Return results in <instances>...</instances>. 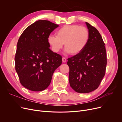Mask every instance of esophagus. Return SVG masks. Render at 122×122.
<instances>
[{
	"instance_id": "1",
	"label": "esophagus",
	"mask_w": 122,
	"mask_h": 122,
	"mask_svg": "<svg viewBox=\"0 0 122 122\" xmlns=\"http://www.w3.org/2000/svg\"><path fill=\"white\" fill-rule=\"evenodd\" d=\"M62 62L63 63H65L66 62V59L64 57H63L62 58Z\"/></svg>"
}]
</instances>
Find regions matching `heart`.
I'll return each instance as SVG.
<instances>
[{"label":"heart","instance_id":"b5f03b06","mask_svg":"<svg viewBox=\"0 0 122 122\" xmlns=\"http://www.w3.org/2000/svg\"><path fill=\"white\" fill-rule=\"evenodd\" d=\"M89 38L88 30L77 25H65L58 30L55 36H49L47 43L55 53L58 52L64 43L66 53L77 55L84 50Z\"/></svg>","mask_w":122,"mask_h":122}]
</instances>
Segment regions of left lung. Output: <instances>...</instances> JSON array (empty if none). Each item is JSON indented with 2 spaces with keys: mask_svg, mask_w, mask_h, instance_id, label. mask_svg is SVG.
<instances>
[{
  "mask_svg": "<svg viewBox=\"0 0 122 122\" xmlns=\"http://www.w3.org/2000/svg\"><path fill=\"white\" fill-rule=\"evenodd\" d=\"M89 31L88 43L81 52L68 59L69 81L79 93L92 92L99 86L105 74L107 64L105 43L99 31L86 22Z\"/></svg>",
  "mask_w": 122,
  "mask_h": 122,
  "instance_id": "obj_1",
  "label": "left lung"
}]
</instances>
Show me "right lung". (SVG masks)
Instances as JSON below:
<instances>
[{
  "instance_id": "add662e5",
  "label": "right lung",
  "mask_w": 122,
  "mask_h": 122,
  "mask_svg": "<svg viewBox=\"0 0 122 122\" xmlns=\"http://www.w3.org/2000/svg\"><path fill=\"white\" fill-rule=\"evenodd\" d=\"M58 27L49 21H37L25 30L18 40L16 71L21 85L30 91L47 88L55 70L61 65V56L50 49L47 41Z\"/></svg>"
}]
</instances>
